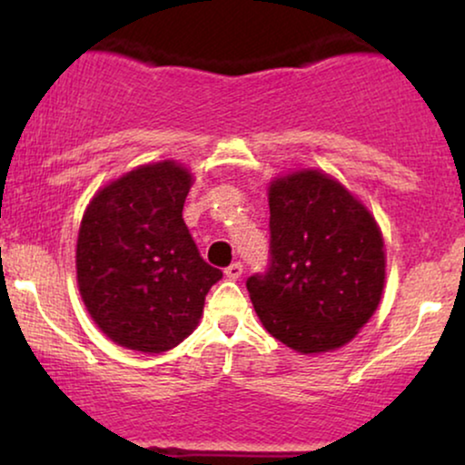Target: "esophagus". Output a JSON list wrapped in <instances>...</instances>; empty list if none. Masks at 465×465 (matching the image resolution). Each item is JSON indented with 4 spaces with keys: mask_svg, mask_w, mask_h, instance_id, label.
Returning <instances> with one entry per match:
<instances>
[{
    "mask_svg": "<svg viewBox=\"0 0 465 465\" xmlns=\"http://www.w3.org/2000/svg\"><path fill=\"white\" fill-rule=\"evenodd\" d=\"M224 275L228 279H239L241 275H243V264L241 262H232L231 266H226L224 269Z\"/></svg>",
    "mask_w": 465,
    "mask_h": 465,
    "instance_id": "esophagus-1",
    "label": "esophagus"
}]
</instances>
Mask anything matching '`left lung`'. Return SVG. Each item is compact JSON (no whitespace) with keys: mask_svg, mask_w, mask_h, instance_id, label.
<instances>
[{"mask_svg":"<svg viewBox=\"0 0 465 465\" xmlns=\"http://www.w3.org/2000/svg\"><path fill=\"white\" fill-rule=\"evenodd\" d=\"M269 207V269L245 283L260 322L298 353L342 347L383 294L377 222L345 186L313 169L271 182Z\"/></svg>","mask_w":465,"mask_h":465,"instance_id":"left-lung-1","label":"left lung"}]
</instances>
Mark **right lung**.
I'll return each instance as SVG.
<instances>
[{
	"mask_svg": "<svg viewBox=\"0 0 465 465\" xmlns=\"http://www.w3.org/2000/svg\"><path fill=\"white\" fill-rule=\"evenodd\" d=\"M193 175L173 161L143 164L93 196L75 250L78 288L114 342L163 353L201 320L222 271L201 258L182 218Z\"/></svg>",
	"mask_w": 465,
	"mask_h": 465,
	"instance_id": "1",
	"label": "right lung"
}]
</instances>
